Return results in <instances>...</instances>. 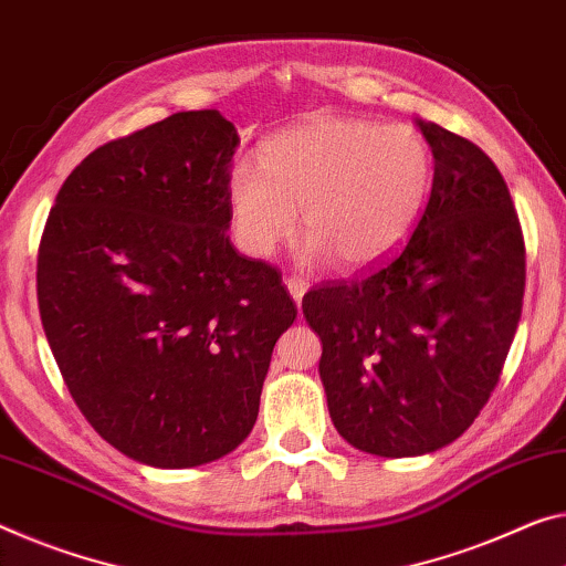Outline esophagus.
Returning a JSON list of instances; mask_svg holds the SVG:
<instances>
[{
    "instance_id": "esophagus-1",
    "label": "esophagus",
    "mask_w": 566,
    "mask_h": 566,
    "mask_svg": "<svg viewBox=\"0 0 566 566\" xmlns=\"http://www.w3.org/2000/svg\"><path fill=\"white\" fill-rule=\"evenodd\" d=\"M285 289H289V293H291V298L295 301V306L301 308V301H303V295H306V291H308V285H306V281H301V277H295V275H291L289 281H285Z\"/></svg>"
}]
</instances>
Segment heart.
I'll return each instance as SVG.
<instances>
[{
	"mask_svg": "<svg viewBox=\"0 0 566 566\" xmlns=\"http://www.w3.org/2000/svg\"><path fill=\"white\" fill-rule=\"evenodd\" d=\"M434 179L432 151L412 126L364 118H313L260 146L258 167L240 159L228 174L238 245L268 258L295 224L308 234L301 263L361 271L392 255L424 212Z\"/></svg>",
	"mask_w": 566,
	"mask_h": 566,
	"instance_id": "obj_1",
	"label": "heart"
}]
</instances>
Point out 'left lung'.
Here are the masks:
<instances>
[{
    "instance_id": "8db88e82",
    "label": "left lung",
    "mask_w": 566,
    "mask_h": 566,
    "mask_svg": "<svg viewBox=\"0 0 566 566\" xmlns=\"http://www.w3.org/2000/svg\"><path fill=\"white\" fill-rule=\"evenodd\" d=\"M415 124L434 159L415 232L367 275L303 295L334 428L379 458L434 453L471 428L514 342L526 281L501 171L468 138Z\"/></svg>"
}]
</instances>
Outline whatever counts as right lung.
I'll use <instances>...</instances> for the list:
<instances>
[{
    "label": "right lung",
    "instance_id": "add662e5",
    "mask_svg": "<svg viewBox=\"0 0 566 566\" xmlns=\"http://www.w3.org/2000/svg\"><path fill=\"white\" fill-rule=\"evenodd\" d=\"M240 146L220 111H181L111 142L60 187L38 255L42 328L75 405L151 468L220 460L258 420L295 318L275 268L230 242Z\"/></svg>",
    "mask_w": 566,
    "mask_h": 566
}]
</instances>
